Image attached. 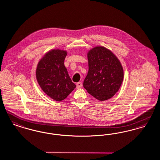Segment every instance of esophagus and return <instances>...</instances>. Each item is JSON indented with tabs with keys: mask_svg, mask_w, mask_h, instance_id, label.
Returning a JSON list of instances; mask_svg holds the SVG:
<instances>
[{
	"mask_svg": "<svg viewBox=\"0 0 160 160\" xmlns=\"http://www.w3.org/2000/svg\"><path fill=\"white\" fill-rule=\"evenodd\" d=\"M82 86V82H77V83H76V87H77L78 88H81Z\"/></svg>",
	"mask_w": 160,
	"mask_h": 160,
	"instance_id": "esophagus-1",
	"label": "esophagus"
}]
</instances>
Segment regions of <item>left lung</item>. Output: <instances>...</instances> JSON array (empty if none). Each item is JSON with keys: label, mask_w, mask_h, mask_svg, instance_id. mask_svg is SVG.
Instances as JSON below:
<instances>
[{"label": "left lung", "mask_w": 160, "mask_h": 160, "mask_svg": "<svg viewBox=\"0 0 160 160\" xmlns=\"http://www.w3.org/2000/svg\"><path fill=\"white\" fill-rule=\"evenodd\" d=\"M88 72L83 83L84 88L99 101L111 98L123 80V70L118 58L109 49L98 46L87 54Z\"/></svg>", "instance_id": "8db88e82"}]
</instances>
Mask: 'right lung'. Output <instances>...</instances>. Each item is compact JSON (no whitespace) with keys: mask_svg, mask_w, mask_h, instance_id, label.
<instances>
[{"mask_svg":"<svg viewBox=\"0 0 160 160\" xmlns=\"http://www.w3.org/2000/svg\"><path fill=\"white\" fill-rule=\"evenodd\" d=\"M67 52L53 49L44 55L39 61L36 77L42 91L52 99L61 101L75 88L64 66Z\"/></svg>","mask_w":160,"mask_h":160,"instance_id":"1","label":"right lung"}]
</instances>
